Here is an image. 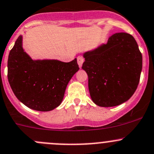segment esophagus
Segmentation results:
<instances>
[{
	"instance_id": "obj_1",
	"label": "esophagus",
	"mask_w": 154,
	"mask_h": 154,
	"mask_svg": "<svg viewBox=\"0 0 154 154\" xmlns=\"http://www.w3.org/2000/svg\"><path fill=\"white\" fill-rule=\"evenodd\" d=\"M83 62H84V59H83L82 56H78V57H77V64H78L79 67H80V68H82Z\"/></svg>"
}]
</instances>
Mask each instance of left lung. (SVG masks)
<instances>
[{"instance_id":"1","label":"left lung","mask_w":154,"mask_h":154,"mask_svg":"<svg viewBox=\"0 0 154 154\" xmlns=\"http://www.w3.org/2000/svg\"><path fill=\"white\" fill-rule=\"evenodd\" d=\"M82 69L88 75L92 101L100 107H114L127 101L138 87L142 70V55L131 34H113L83 53Z\"/></svg>"}]
</instances>
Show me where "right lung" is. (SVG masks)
Wrapping results in <instances>:
<instances>
[{"mask_svg": "<svg viewBox=\"0 0 154 154\" xmlns=\"http://www.w3.org/2000/svg\"><path fill=\"white\" fill-rule=\"evenodd\" d=\"M7 77L16 98L29 108L50 111L60 105L68 83L79 71L77 59H33L22 47L20 35L10 50Z\"/></svg>", "mask_w": 154, "mask_h": 154, "instance_id": "obj_1", "label": "right lung"}]
</instances>
